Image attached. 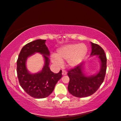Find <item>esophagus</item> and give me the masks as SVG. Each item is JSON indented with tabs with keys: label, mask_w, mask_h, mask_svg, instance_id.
I'll list each match as a JSON object with an SVG mask.
<instances>
[{
	"label": "esophagus",
	"mask_w": 121,
	"mask_h": 121,
	"mask_svg": "<svg viewBox=\"0 0 121 121\" xmlns=\"http://www.w3.org/2000/svg\"><path fill=\"white\" fill-rule=\"evenodd\" d=\"M67 71L66 70H63L62 71V74L63 75H66L67 74Z\"/></svg>",
	"instance_id": "34e87169"
}]
</instances>
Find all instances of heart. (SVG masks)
<instances>
[{
	"label": "heart",
	"mask_w": 121,
	"mask_h": 121,
	"mask_svg": "<svg viewBox=\"0 0 121 121\" xmlns=\"http://www.w3.org/2000/svg\"><path fill=\"white\" fill-rule=\"evenodd\" d=\"M87 49L83 44H68L57 50L55 56H52L53 62L60 66L62 61L67 60L68 66L74 67L81 63L87 54Z\"/></svg>",
	"instance_id": "obj_1"
}]
</instances>
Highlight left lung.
Segmentation results:
<instances>
[{
	"mask_svg": "<svg viewBox=\"0 0 121 121\" xmlns=\"http://www.w3.org/2000/svg\"><path fill=\"white\" fill-rule=\"evenodd\" d=\"M92 55H98L101 63L100 70L93 76L86 77L82 72L83 64H79L68 71L69 78L68 90L71 95L77 97H85L95 93L100 86L105 77L107 57L104 50L97 44L91 42Z\"/></svg>",
	"mask_w": 121,
	"mask_h": 121,
	"instance_id": "obj_1",
	"label": "left lung"
}]
</instances>
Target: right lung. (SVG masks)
<instances>
[{"label": "right lung", "instance_id": "add662e5", "mask_svg": "<svg viewBox=\"0 0 121 121\" xmlns=\"http://www.w3.org/2000/svg\"><path fill=\"white\" fill-rule=\"evenodd\" d=\"M46 40L38 39L28 43L23 47L17 60V74L20 84L25 92L32 97L43 98L52 93L57 81L62 77V71L54 73L49 68L50 54L45 42ZM43 54L45 65L43 70L38 74H30L26 67V60L34 52Z\"/></svg>", "mask_w": 121, "mask_h": 121}]
</instances>
